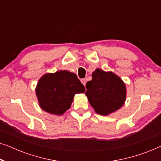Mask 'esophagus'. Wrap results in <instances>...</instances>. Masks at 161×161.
<instances>
[{"label": "esophagus", "mask_w": 161, "mask_h": 161, "mask_svg": "<svg viewBox=\"0 0 161 161\" xmlns=\"http://www.w3.org/2000/svg\"><path fill=\"white\" fill-rule=\"evenodd\" d=\"M80 81H81V83H82L83 85L86 86V79H84V78H83V79H81Z\"/></svg>", "instance_id": "1"}]
</instances>
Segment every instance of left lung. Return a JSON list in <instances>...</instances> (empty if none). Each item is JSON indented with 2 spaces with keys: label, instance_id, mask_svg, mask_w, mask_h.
I'll return each mask as SVG.
<instances>
[{
  "label": "left lung",
  "instance_id": "8db88e82",
  "mask_svg": "<svg viewBox=\"0 0 161 161\" xmlns=\"http://www.w3.org/2000/svg\"><path fill=\"white\" fill-rule=\"evenodd\" d=\"M92 76L86 85L85 94L96 113L108 115L119 109L126 100V86L122 79L114 72L100 69Z\"/></svg>",
  "mask_w": 161,
  "mask_h": 161
}]
</instances>
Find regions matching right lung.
Instances as JSON below:
<instances>
[{"label": "right lung", "instance_id": "add662e5", "mask_svg": "<svg viewBox=\"0 0 161 161\" xmlns=\"http://www.w3.org/2000/svg\"><path fill=\"white\" fill-rule=\"evenodd\" d=\"M85 90L75 74L61 70L44 75L36 85V94L42 109L62 115L71 106L75 94L83 93Z\"/></svg>", "mask_w": 161, "mask_h": 161}]
</instances>
